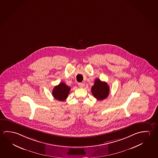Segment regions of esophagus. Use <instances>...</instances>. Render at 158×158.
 I'll return each instance as SVG.
<instances>
[{
	"mask_svg": "<svg viewBox=\"0 0 158 158\" xmlns=\"http://www.w3.org/2000/svg\"><path fill=\"white\" fill-rule=\"evenodd\" d=\"M78 86H79V87L80 88H82L84 87V84L82 83H79L78 84Z\"/></svg>",
	"mask_w": 158,
	"mask_h": 158,
	"instance_id": "34e87169",
	"label": "esophagus"
}]
</instances>
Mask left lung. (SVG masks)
<instances>
[{
	"instance_id": "1",
	"label": "left lung",
	"mask_w": 158,
	"mask_h": 158,
	"mask_svg": "<svg viewBox=\"0 0 158 158\" xmlns=\"http://www.w3.org/2000/svg\"><path fill=\"white\" fill-rule=\"evenodd\" d=\"M109 92L110 88L107 83L102 81L99 79H95L91 88V93L94 98L98 100H102L109 96Z\"/></svg>"
}]
</instances>
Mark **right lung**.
I'll return each instance as SVG.
<instances>
[{
  "label": "right lung",
  "mask_w": 158,
  "mask_h": 158,
  "mask_svg": "<svg viewBox=\"0 0 158 158\" xmlns=\"http://www.w3.org/2000/svg\"><path fill=\"white\" fill-rule=\"evenodd\" d=\"M70 88L64 83L62 82L58 85L56 86L52 91V95L54 98L59 101H64L69 93Z\"/></svg>",
  "instance_id": "obj_1"
}]
</instances>
